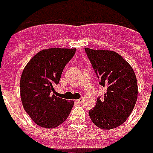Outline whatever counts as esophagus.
Returning <instances> with one entry per match:
<instances>
[{
  "label": "esophagus",
  "mask_w": 153,
  "mask_h": 153,
  "mask_svg": "<svg viewBox=\"0 0 153 153\" xmlns=\"http://www.w3.org/2000/svg\"><path fill=\"white\" fill-rule=\"evenodd\" d=\"M77 102L78 103H79V104H81V103L82 102V101H83V99H82V98H80V99H78L76 100Z\"/></svg>",
  "instance_id": "34e87169"
}]
</instances>
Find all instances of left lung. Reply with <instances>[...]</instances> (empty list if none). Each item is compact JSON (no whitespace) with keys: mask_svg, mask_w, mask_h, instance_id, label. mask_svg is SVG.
<instances>
[{"mask_svg":"<svg viewBox=\"0 0 153 153\" xmlns=\"http://www.w3.org/2000/svg\"><path fill=\"white\" fill-rule=\"evenodd\" d=\"M100 85L107 89L104 98L89 110L95 125L111 130L122 125L131 115L138 97L135 74L128 62L114 51L85 48Z\"/></svg>","mask_w":153,"mask_h":153,"instance_id":"left-lung-1","label":"left lung"}]
</instances>
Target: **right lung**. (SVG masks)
<instances>
[{"label":"right lung","mask_w":153,"mask_h":153,"mask_svg":"<svg viewBox=\"0 0 153 153\" xmlns=\"http://www.w3.org/2000/svg\"><path fill=\"white\" fill-rule=\"evenodd\" d=\"M75 48L44 49L29 61L20 79V95L25 111L35 123L55 128L65 122L74 101L57 97L54 86L59 83L65 65Z\"/></svg>","instance_id":"obj_1"}]
</instances>
